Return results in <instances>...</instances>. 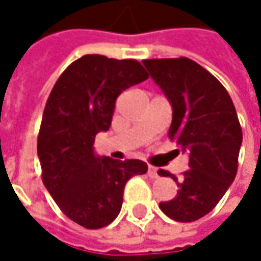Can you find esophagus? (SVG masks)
Wrapping results in <instances>:
<instances>
[{"label": "esophagus", "mask_w": 261, "mask_h": 261, "mask_svg": "<svg viewBox=\"0 0 261 261\" xmlns=\"http://www.w3.org/2000/svg\"><path fill=\"white\" fill-rule=\"evenodd\" d=\"M147 174H148L151 179H156V177H159V171H158V168H154V167H148V170H147Z\"/></svg>", "instance_id": "esophagus-1"}]
</instances>
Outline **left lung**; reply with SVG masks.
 I'll use <instances>...</instances> for the list:
<instances>
[{
  "label": "left lung",
  "mask_w": 261,
  "mask_h": 261,
  "mask_svg": "<svg viewBox=\"0 0 261 261\" xmlns=\"http://www.w3.org/2000/svg\"><path fill=\"white\" fill-rule=\"evenodd\" d=\"M143 64L171 105L168 138L189 158L180 179L159 170L177 183V195L159 207L174 221L192 222L212 211L236 177L241 123L227 90L195 61L181 57Z\"/></svg>",
  "instance_id": "1"
}]
</instances>
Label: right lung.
Segmentation results:
<instances>
[{
	"instance_id": "1",
	"label": "right lung",
	"mask_w": 261,
	"mask_h": 261,
	"mask_svg": "<svg viewBox=\"0 0 261 261\" xmlns=\"http://www.w3.org/2000/svg\"><path fill=\"white\" fill-rule=\"evenodd\" d=\"M135 60L84 55L49 94L37 140L43 183L66 216L85 228H102L120 213L126 181L146 174L140 159L115 161L94 151V138L111 126L115 99L146 81Z\"/></svg>"
}]
</instances>
